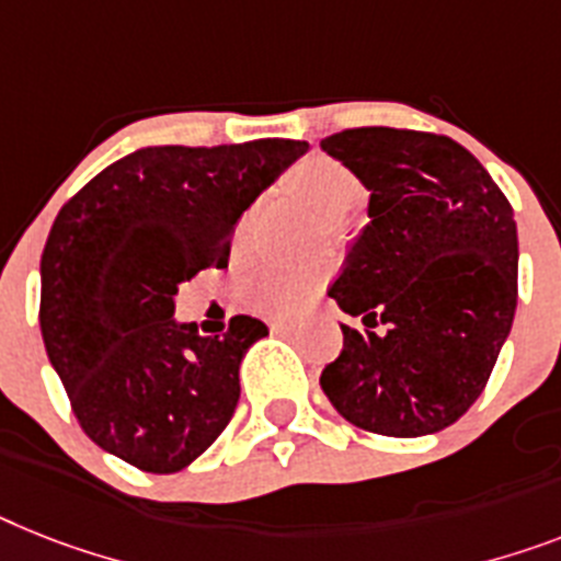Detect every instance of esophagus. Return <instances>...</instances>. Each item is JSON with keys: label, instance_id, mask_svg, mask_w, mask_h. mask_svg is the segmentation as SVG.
Returning <instances> with one entry per match:
<instances>
[{"label": "esophagus", "instance_id": "esophagus-1", "mask_svg": "<svg viewBox=\"0 0 561 561\" xmlns=\"http://www.w3.org/2000/svg\"><path fill=\"white\" fill-rule=\"evenodd\" d=\"M266 323H270V330L272 332H289V330H295V318H286V314H270V318H266Z\"/></svg>", "mask_w": 561, "mask_h": 561}]
</instances>
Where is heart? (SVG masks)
<instances>
[{
    "mask_svg": "<svg viewBox=\"0 0 561 561\" xmlns=\"http://www.w3.org/2000/svg\"><path fill=\"white\" fill-rule=\"evenodd\" d=\"M289 188L307 201L314 211L330 220H341L358 206L360 180L344 163L332 157H309L289 174ZM247 220L234 231V247L243 243ZM321 286L318 270H289V266H263L247 280V298L263 312H298Z\"/></svg>",
    "mask_w": 561,
    "mask_h": 561,
    "instance_id": "obj_1",
    "label": "heart"
}]
</instances>
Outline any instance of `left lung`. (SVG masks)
Segmentation results:
<instances>
[{"label":"left lung","instance_id":"left-lung-1","mask_svg":"<svg viewBox=\"0 0 561 561\" xmlns=\"http://www.w3.org/2000/svg\"><path fill=\"white\" fill-rule=\"evenodd\" d=\"M321 148L369 192V224L330 298L358 314L321 387L355 427L430 436L473 407L516 314V220L488 169L450 137L350 128Z\"/></svg>","mask_w":561,"mask_h":561}]
</instances>
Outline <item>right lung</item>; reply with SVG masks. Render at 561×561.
Masks as SVG:
<instances>
[{
    "label": "right lung",
    "mask_w": 561,
    "mask_h": 561,
    "mask_svg": "<svg viewBox=\"0 0 561 561\" xmlns=\"http://www.w3.org/2000/svg\"><path fill=\"white\" fill-rule=\"evenodd\" d=\"M304 140L148 146L65 203L42 252L39 327L85 436L146 473L206 453L240 398V360L270 335L249 314L226 335L174 318L183 280L229 261L240 215Z\"/></svg>",
    "instance_id": "right-lung-1"
}]
</instances>
